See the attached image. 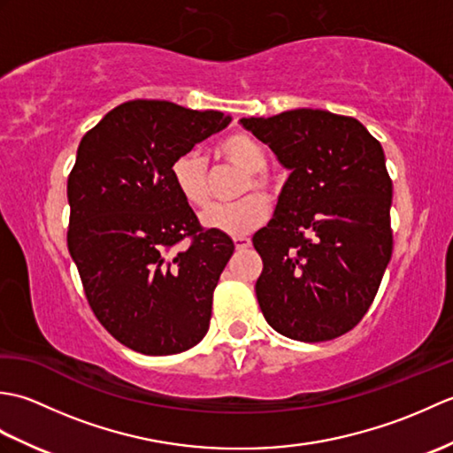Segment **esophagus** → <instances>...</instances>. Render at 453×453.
<instances>
[{
  "label": "esophagus",
  "mask_w": 453,
  "mask_h": 453,
  "mask_svg": "<svg viewBox=\"0 0 453 453\" xmlns=\"http://www.w3.org/2000/svg\"><path fill=\"white\" fill-rule=\"evenodd\" d=\"M234 243H235L237 251H245V249L251 247V239L245 235H239V237H234Z\"/></svg>",
  "instance_id": "obj_1"
}]
</instances>
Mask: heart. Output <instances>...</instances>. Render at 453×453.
Here are the masks:
<instances>
[{"label":"heart","instance_id":"heart-1","mask_svg":"<svg viewBox=\"0 0 453 453\" xmlns=\"http://www.w3.org/2000/svg\"><path fill=\"white\" fill-rule=\"evenodd\" d=\"M216 156L232 165L245 171V179L239 187V195L258 189L259 192H273L274 182L266 173V151L263 143L247 132H234L216 143ZM171 180L175 185L180 198L190 208L202 210L210 202V182L208 165L204 157L196 151H185L171 163ZM251 192V191H250ZM252 193V192H251ZM271 214L268 200L252 193L232 204H216L202 214V224L211 232L226 235H247L261 227Z\"/></svg>","mask_w":453,"mask_h":453}]
</instances>
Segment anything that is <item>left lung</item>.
I'll return each instance as SVG.
<instances>
[{
    "instance_id": "8db88e82",
    "label": "left lung",
    "mask_w": 453,
    "mask_h": 453,
    "mask_svg": "<svg viewBox=\"0 0 453 453\" xmlns=\"http://www.w3.org/2000/svg\"><path fill=\"white\" fill-rule=\"evenodd\" d=\"M242 124L290 169L274 218L253 235L258 305L288 339L333 341L370 310L393 251L381 143L356 119L319 109Z\"/></svg>"
}]
</instances>
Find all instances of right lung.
Segmentation results:
<instances>
[{
	"mask_svg": "<svg viewBox=\"0 0 453 453\" xmlns=\"http://www.w3.org/2000/svg\"><path fill=\"white\" fill-rule=\"evenodd\" d=\"M229 120L138 99L112 109L80 142L67 177V249L91 311L132 350L179 354L208 333L234 242L200 226L169 169Z\"/></svg>",
	"mask_w": 453,
	"mask_h": 453,
	"instance_id": "right-lung-1",
	"label": "right lung"
}]
</instances>
